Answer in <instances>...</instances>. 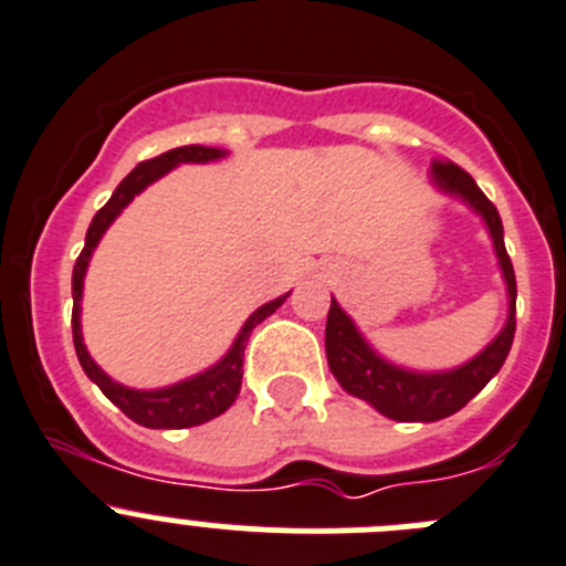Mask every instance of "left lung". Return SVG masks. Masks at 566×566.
Returning a JSON list of instances; mask_svg holds the SVG:
<instances>
[{
	"instance_id": "1",
	"label": "left lung",
	"mask_w": 566,
	"mask_h": 566,
	"mask_svg": "<svg viewBox=\"0 0 566 566\" xmlns=\"http://www.w3.org/2000/svg\"><path fill=\"white\" fill-rule=\"evenodd\" d=\"M431 169H434V182L442 191L462 197L488 222L499 264H502V273H505L507 293H511V315H507L505 329L485 346V353L468 360L465 366L451 371H437V375H420V371L397 369V366L386 364L380 355L371 353V346L360 338L349 315L333 298L327 313L329 369L349 395L360 397V400L375 406L380 415L400 422H431L460 411L502 369L507 353H511L513 333H516V276H513L511 256L505 251V237H502V220H499L496 206L482 195V188L457 163L434 160Z\"/></svg>"
}]
</instances>
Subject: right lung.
Wrapping results in <instances>:
<instances>
[{"mask_svg":"<svg viewBox=\"0 0 566 566\" xmlns=\"http://www.w3.org/2000/svg\"><path fill=\"white\" fill-rule=\"evenodd\" d=\"M226 151L222 149H211V146H180V149H171L166 155H157L151 160L137 163V169H132L129 175L124 177L118 188H115V195L109 197L104 208L93 217V226L86 231V242L81 256L75 259L73 268V344H75V355H78L81 366H84L86 378L95 380L98 389L109 397L112 403L118 406L129 420H135L137 426H146V429H188V426H200V422L213 420V417H220L228 406L237 400L239 386H242V358H245V344L251 338L253 327L262 324L264 318L271 313H276L282 307V298L276 302L264 304L259 307L251 318L245 321V327L239 333V338L233 340L231 353L220 360L217 366H211L208 371L197 375V378H188L182 384L166 386V389H155V391H137V389H126V386L115 384L112 378H106L104 371L98 369L90 353H86L84 340H81V287H84V273L86 264H90V256H93L95 245H98V239L104 237V231L109 228V222L124 211L126 206L132 202V197L140 195L149 182H155L157 177H163L169 169H175L177 163H208L222 157Z\"/></svg>","mask_w":566,"mask_h":566,"instance_id":"add662e5","label":"right lung"}]
</instances>
